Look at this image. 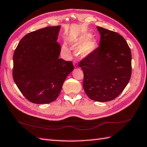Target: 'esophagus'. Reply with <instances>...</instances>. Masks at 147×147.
<instances>
[{
	"label": "esophagus",
	"mask_w": 147,
	"mask_h": 147,
	"mask_svg": "<svg viewBox=\"0 0 147 147\" xmlns=\"http://www.w3.org/2000/svg\"><path fill=\"white\" fill-rule=\"evenodd\" d=\"M74 67H78V66H77V64H74Z\"/></svg>",
	"instance_id": "obj_1"
}]
</instances>
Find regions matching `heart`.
<instances>
[{"label":"heart","instance_id":"1","mask_svg":"<svg viewBox=\"0 0 147 147\" xmlns=\"http://www.w3.org/2000/svg\"><path fill=\"white\" fill-rule=\"evenodd\" d=\"M91 37L92 35L90 33L86 32L70 40L71 47L77 51L78 55L81 59L89 57L96 49V40ZM62 49L64 53H69L66 46L63 45Z\"/></svg>","mask_w":147,"mask_h":147}]
</instances>
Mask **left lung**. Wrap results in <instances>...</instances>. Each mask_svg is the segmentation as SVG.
<instances>
[{"instance_id": "8db88e82", "label": "left lung", "mask_w": 147, "mask_h": 147, "mask_svg": "<svg viewBox=\"0 0 147 147\" xmlns=\"http://www.w3.org/2000/svg\"><path fill=\"white\" fill-rule=\"evenodd\" d=\"M100 46L91 56L81 61L83 88L91 100L107 102L119 96L131 74V50L117 32L97 26Z\"/></svg>"}]
</instances>
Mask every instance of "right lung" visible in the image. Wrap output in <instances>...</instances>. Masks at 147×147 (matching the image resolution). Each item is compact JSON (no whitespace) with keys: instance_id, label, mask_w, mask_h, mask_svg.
<instances>
[{"instance_id":"right-lung-1","label":"right lung","mask_w":147,"mask_h":147,"mask_svg":"<svg viewBox=\"0 0 147 147\" xmlns=\"http://www.w3.org/2000/svg\"><path fill=\"white\" fill-rule=\"evenodd\" d=\"M61 27L50 26L27 34L13 56V78L27 100L36 104L56 100L66 78L74 66L59 59L57 42Z\"/></svg>"}]
</instances>
